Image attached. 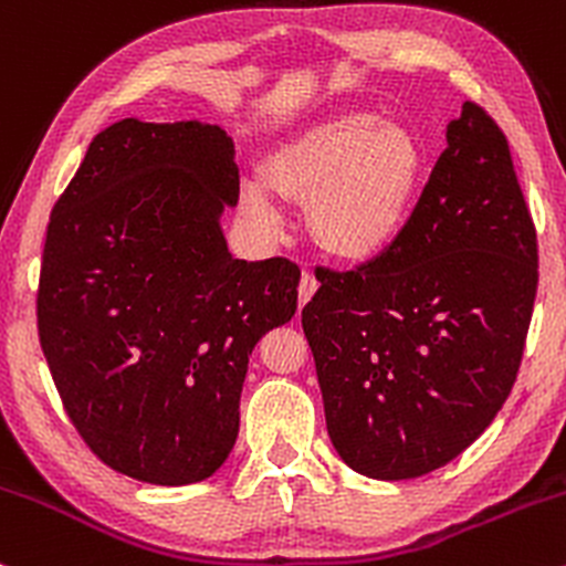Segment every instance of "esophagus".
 Wrapping results in <instances>:
<instances>
[{"label":"esophagus","instance_id":"1","mask_svg":"<svg viewBox=\"0 0 566 566\" xmlns=\"http://www.w3.org/2000/svg\"><path fill=\"white\" fill-rule=\"evenodd\" d=\"M316 287H319V282H316L314 274H308V271H303L301 284H297V303H301V305L308 303L311 297H314Z\"/></svg>","mask_w":566,"mask_h":566}]
</instances>
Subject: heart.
<instances>
[{"mask_svg":"<svg viewBox=\"0 0 566 566\" xmlns=\"http://www.w3.org/2000/svg\"><path fill=\"white\" fill-rule=\"evenodd\" d=\"M265 178L276 193L308 199V229L329 255L359 261L405 229L420 184L423 148L405 125L346 112L316 122L271 154ZM242 210L261 231L282 226L258 180L242 186Z\"/></svg>","mask_w":566,"mask_h":566,"instance_id":"b5f03b06","label":"heart"}]
</instances>
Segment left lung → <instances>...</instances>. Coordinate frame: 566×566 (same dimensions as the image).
Here are the masks:
<instances>
[{
  "label": "left lung",
  "mask_w": 566,
  "mask_h": 566,
  "mask_svg": "<svg viewBox=\"0 0 566 566\" xmlns=\"http://www.w3.org/2000/svg\"><path fill=\"white\" fill-rule=\"evenodd\" d=\"M316 279L303 333L346 465L399 482L471 447L509 399L537 292L535 223L495 119L463 103L399 237Z\"/></svg>",
  "instance_id": "obj_1"
}]
</instances>
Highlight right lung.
I'll return each mask as SVG.
<instances>
[{
  "label": "right lung",
  "mask_w": 566,
  "mask_h": 566,
  "mask_svg": "<svg viewBox=\"0 0 566 566\" xmlns=\"http://www.w3.org/2000/svg\"><path fill=\"white\" fill-rule=\"evenodd\" d=\"M233 140L201 122L97 133L55 201L39 274V343L71 423L108 469L180 486L239 433L250 354L297 308L287 258H231Z\"/></svg>",
  "instance_id": "obj_1"
}]
</instances>
